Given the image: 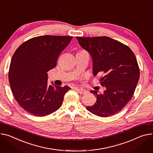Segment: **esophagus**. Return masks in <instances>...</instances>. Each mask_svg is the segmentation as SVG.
Masks as SVG:
<instances>
[{"instance_id":"obj_1","label":"esophagus","mask_w":153,"mask_h":153,"mask_svg":"<svg viewBox=\"0 0 153 153\" xmlns=\"http://www.w3.org/2000/svg\"><path fill=\"white\" fill-rule=\"evenodd\" d=\"M76 90L79 92L80 94H84L87 92V90L83 89V88H76Z\"/></svg>"}]
</instances>
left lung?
I'll return each mask as SVG.
<instances>
[{
    "instance_id": "8db88e82",
    "label": "left lung",
    "mask_w": 153,
    "mask_h": 153,
    "mask_svg": "<svg viewBox=\"0 0 153 153\" xmlns=\"http://www.w3.org/2000/svg\"><path fill=\"white\" fill-rule=\"evenodd\" d=\"M80 46L93 60V74H103V94L91 90L96 102L87 107L91 113L101 117L115 115L126 105L134 93L140 70L134 52L127 46L107 36L76 37Z\"/></svg>"
}]
</instances>
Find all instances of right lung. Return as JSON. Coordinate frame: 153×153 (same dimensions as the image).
Listing matches in <instances>:
<instances>
[{
    "mask_svg": "<svg viewBox=\"0 0 153 153\" xmlns=\"http://www.w3.org/2000/svg\"><path fill=\"white\" fill-rule=\"evenodd\" d=\"M72 36L44 35L22 43L14 53L8 79L14 97L26 112L36 117L48 115L62 105L68 86L48 84V72L57 65L60 53Z\"/></svg>",
    "mask_w": 153,
    "mask_h": 153,
    "instance_id": "obj_1",
    "label": "right lung"
}]
</instances>
